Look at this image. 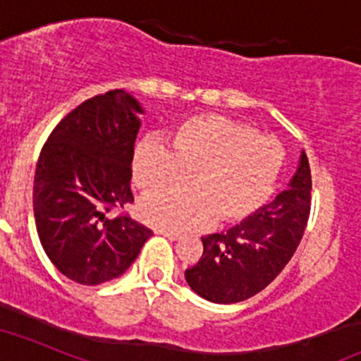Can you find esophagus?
I'll use <instances>...</instances> for the list:
<instances>
[{
  "mask_svg": "<svg viewBox=\"0 0 361 361\" xmlns=\"http://www.w3.org/2000/svg\"><path fill=\"white\" fill-rule=\"evenodd\" d=\"M157 235H163L165 238H169V240H180L181 235L180 233H174V231H166V229H157Z\"/></svg>",
  "mask_w": 361,
  "mask_h": 361,
  "instance_id": "esophagus-1",
  "label": "esophagus"
}]
</instances>
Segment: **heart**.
<instances>
[{"label":"heart","instance_id":"obj_1","mask_svg":"<svg viewBox=\"0 0 361 361\" xmlns=\"http://www.w3.org/2000/svg\"><path fill=\"white\" fill-rule=\"evenodd\" d=\"M277 139L259 135L247 123L224 115H198L178 126L171 148L157 139L135 147L132 174L150 195L139 205L145 222L166 231L204 229L209 224H240L268 204L283 171ZM191 178L193 189L179 188Z\"/></svg>","mask_w":361,"mask_h":361}]
</instances>
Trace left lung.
<instances>
[{"instance_id": "obj_1", "label": "left lung", "mask_w": 361, "mask_h": 361, "mask_svg": "<svg viewBox=\"0 0 361 361\" xmlns=\"http://www.w3.org/2000/svg\"><path fill=\"white\" fill-rule=\"evenodd\" d=\"M312 176L301 150L288 189L226 233L202 237L204 253L185 279L200 298L231 305L264 290L288 264L310 214Z\"/></svg>"}]
</instances>
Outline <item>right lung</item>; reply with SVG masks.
I'll return each instance as SVG.
<instances>
[{
  "label": "right lung",
  "mask_w": 361,
  "mask_h": 361,
  "mask_svg": "<svg viewBox=\"0 0 361 361\" xmlns=\"http://www.w3.org/2000/svg\"><path fill=\"white\" fill-rule=\"evenodd\" d=\"M143 106L124 90L87 99L56 124L36 163V231L56 269L78 284L117 279L152 231L111 209L134 202V143Z\"/></svg>",
  "instance_id": "right-lung-1"
}]
</instances>
